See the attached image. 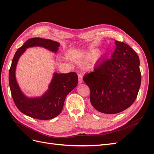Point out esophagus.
<instances>
[{
    "mask_svg": "<svg viewBox=\"0 0 154 154\" xmlns=\"http://www.w3.org/2000/svg\"><path fill=\"white\" fill-rule=\"evenodd\" d=\"M78 82L79 83H82L83 82V76L81 74H78Z\"/></svg>",
    "mask_w": 154,
    "mask_h": 154,
    "instance_id": "obj_1",
    "label": "esophagus"
}]
</instances>
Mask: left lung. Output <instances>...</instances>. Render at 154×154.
I'll use <instances>...</instances> for the list:
<instances>
[{
	"label": "left lung",
	"mask_w": 154,
	"mask_h": 154,
	"mask_svg": "<svg viewBox=\"0 0 154 154\" xmlns=\"http://www.w3.org/2000/svg\"><path fill=\"white\" fill-rule=\"evenodd\" d=\"M115 43L110 58L98 60L94 70L83 78L90 88L91 103L100 114H115L128 109L141 86L138 55L128 44Z\"/></svg>",
	"instance_id": "1"
}]
</instances>
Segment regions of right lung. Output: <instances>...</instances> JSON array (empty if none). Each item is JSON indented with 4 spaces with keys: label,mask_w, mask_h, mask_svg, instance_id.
I'll use <instances>...</instances> for the list:
<instances>
[{
    "label": "right lung",
    "mask_w": 154,
    "mask_h": 154,
    "mask_svg": "<svg viewBox=\"0 0 154 154\" xmlns=\"http://www.w3.org/2000/svg\"><path fill=\"white\" fill-rule=\"evenodd\" d=\"M35 46L42 47L57 53L60 43L41 38L27 40L18 49L13 58L9 72V83L13 100L21 112L32 118L48 120L57 117L62 112L66 96L78 84V75L74 72L67 74L54 72L48 90L42 96L36 97L26 96L16 80V67L18 59L26 49Z\"/></svg>",
    "instance_id": "1"
}]
</instances>
